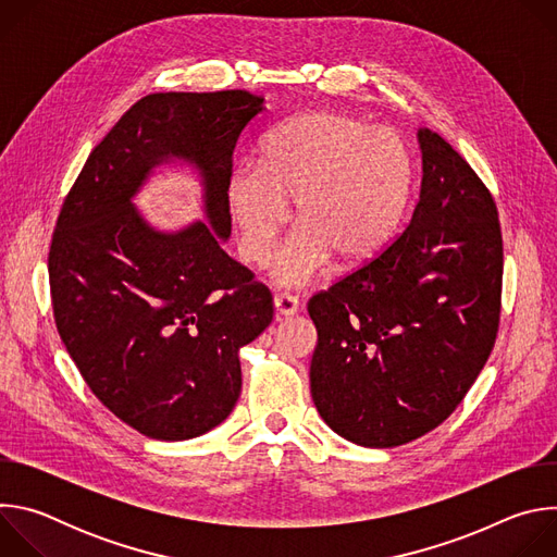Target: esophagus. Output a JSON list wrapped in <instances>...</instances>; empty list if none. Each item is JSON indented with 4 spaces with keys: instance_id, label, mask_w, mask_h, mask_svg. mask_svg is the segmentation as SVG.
I'll return each mask as SVG.
<instances>
[{
    "instance_id": "esophagus-1",
    "label": "esophagus",
    "mask_w": 557,
    "mask_h": 557,
    "mask_svg": "<svg viewBox=\"0 0 557 557\" xmlns=\"http://www.w3.org/2000/svg\"><path fill=\"white\" fill-rule=\"evenodd\" d=\"M273 304H275V310L277 314L282 317H288V314H295L299 310V299L293 295V293H280L273 297Z\"/></svg>"
}]
</instances>
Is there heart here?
<instances>
[{"mask_svg": "<svg viewBox=\"0 0 557 557\" xmlns=\"http://www.w3.org/2000/svg\"><path fill=\"white\" fill-rule=\"evenodd\" d=\"M414 185L408 145L387 127L342 112H312L273 129L260 163L237 165L226 205L247 262L264 267L293 200L299 226L275 260V280L299 286L331 256L355 267L376 258L399 231Z\"/></svg>", "mask_w": 557, "mask_h": 557, "instance_id": "b5f03b06", "label": "heart"}]
</instances>
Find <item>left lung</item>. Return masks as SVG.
Instances as JSON below:
<instances>
[{
  "label": "left lung",
  "mask_w": 557,
  "mask_h": 557,
  "mask_svg": "<svg viewBox=\"0 0 557 557\" xmlns=\"http://www.w3.org/2000/svg\"><path fill=\"white\" fill-rule=\"evenodd\" d=\"M421 196L406 231L308 299L310 394L339 436L399 447L438 428L487 363L500 326L503 233L492 191L421 129Z\"/></svg>",
  "instance_id": "8db88e82"
}]
</instances>
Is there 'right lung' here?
Here are the masks:
<instances>
[{
	"label": "right lung",
	"mask_w": 557,
	"mask_h": 557,
	"mask_svg": "<svg viewBox=\"0 0 557 557\" xmlns=\"http://www.w3.org/2000/svg\"><path fill=\"white\" fill-rule=\"evenodd\" d=\"M262 103L247 90L143 97L61 205L48 251L59 337L97 399L149 438L185 441L222 423L243 387L237 350L273 320L271 290L220 247L233 149ZM170 154L201 170L211 227L158 234L131 205Z\"/></svg>",
	"instance_id": "obj_1"
}]
</instances>
